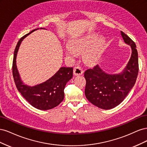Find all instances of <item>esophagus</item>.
I'll list each match as a JSON object with an SVG mask.
<instances>
[{"label": "esophagus", "instance_id": "obj_1", "mask_svg": "<svg viewBox=\"0 0 147 147\" xmlns=\"http://www.w3.org/2000/svg\"><path fill=\"white\" fill-rule=\"evenodd\" d=\"M83 73V69L79 66L75 67L74 69V74L75 75H82Z\"/></svg>", "mask_w": 147, "mask_h": 147}]
</instances>
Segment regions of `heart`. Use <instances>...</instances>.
Masks as SVG:
<instances>
[{"mask_svg": "<svg viewBox=\"0 0 147 147\" xmlns=\"http://www.w3.org/2000/svg\"><path fill=\"white\" fill-rule=\"evenodd\" d=\"M97 38L96 34L89 33L70 40L69 47L65 51L67 55L73 57L76 53L83 52V59L84 63L89 65L95 64L102 55L105 43L104 37Z\"/></svg>", "mask_w": 147, "mask_h": 147, "instance_id": "obj_1", "label": "heart"}]
</instances>
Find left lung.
I'll list each match as a JSON object with an SVG mask.
<instances>
[{"label":"left lung","instance_id":"obj_1","mask_svg":"<svg viewBox=\"0 0 147 147\" xmlns=\"http://www.w3.org/2000/svg\"><path fill=\"white\" fill-rule=\"evenodd\" d=\"M124 42L132 49L131 58L121 74H106L97 65L84 73V93L88 100L100 109H113L121 103L134 86L139 72L138 53L134 42L121 31Z\"/></svg>","mask_w":147,"mask_h":147}]
</instances>
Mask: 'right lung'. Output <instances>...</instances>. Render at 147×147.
Segmentation results:
<instances>
[{
    "label": "right lung",
    "instance_id": "right-lung-1",
    "mask_svg": "<svg viewBox=\"0 0 147 147\" xmlns=\"http://www.w3.org/2000/svg\"><path fill=\"white\" fill-rule=\"evenodd\" d=\"M37 29H34L24 35L18 42L14 51L12 72L16 86L24 98L34 107L39 110H47L55 107L63 100L64 88L66 83L73 77V68L65 67H61L48 80L34 86L26 85L23 83L16 64L17 53L23 40Z\"/></svg>",
    "mask_w": 147,
    "mask_h": 147
}]
</instances>
